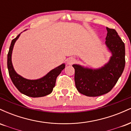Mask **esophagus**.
<instances>
[{"label":"esophagus","mask_w":131,"mask_h":131,"mask_svg":"<svg viewBox=\"0 0 131 131\" xmlns=\"http://www.w3.org/2000/svg\"><path fill=\"white\" fill-rule=\"evenodd\" d=\"M75 61V59L73 57H70V58H68L67 60V62L68 64H73Z\"/></svg>","instance_id":"esophagus-1"}]
</instances>
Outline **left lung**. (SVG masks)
Listing matches in <instances>:
<instances>
[{
	"label": "left lung",
	"mask_w": 131,
	"mask_h": 131,
	"mask_svg": "<svg viewBox=\"0 0 131 131\" xmlns=\"http://www.w3.org/2000/svg\"><path fill=\"white\" fill-rule=\"evenodd\" d=\"M105 46L111 57L108 61L98 68L73 64L76 89L88 97L107 94L116 84L125 67L124 43L113 29L106 28Z\"/></svg>",
	"instance_id": "left-lung-1"
}]
</instances>
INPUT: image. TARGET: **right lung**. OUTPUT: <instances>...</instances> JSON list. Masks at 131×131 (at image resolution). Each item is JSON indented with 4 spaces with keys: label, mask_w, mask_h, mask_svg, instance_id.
<instances>
[{
    "label": "right lung",
    "mask_w": 131,
    "mask_h": 131,
    "mask_svg": "<svg viewBox=\"0 0 131 131\" xmlns=\"http://www.w3.org/2000/svg\"><path fill=\"white\" fill-rule=\"evenodd\" d=\"M20 34L21 33L17 36L16 38L12 40L7 55V67L12 81L21 93L28 97L35 98L47 95L53 91L57 76L60 74L61 71L65 68V64L62 63L58 67L55 68L39 79H28L22 77L15 71L12 61L13 47Z\"/></svg>",
    "instance_id": "1"
}]
</instances>
